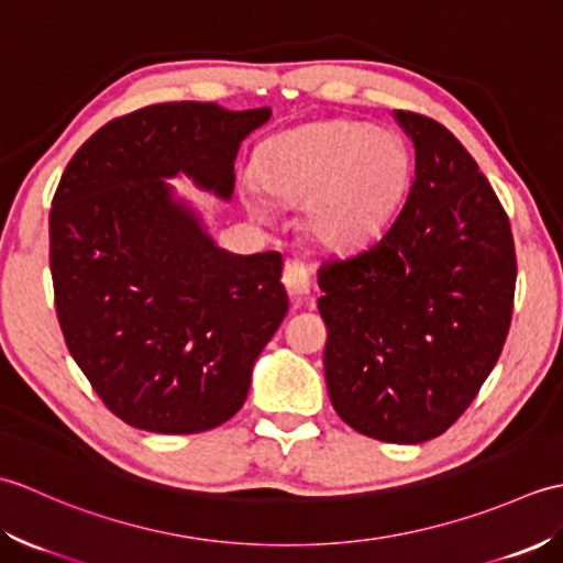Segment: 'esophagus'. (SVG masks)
<instances>
[{
  "label": "esophagus",
  "mask_w": 563,
  "mask_h": 563,
  "mask_svg": "<svg viewBox=\"0 0 563 563\" xmlns=\"http://www.w3.org/2000/svg\"><path fill=\"white\" fill-rule=\"evenodd\" d=\"M283 285L285 290H288L290 297H307L309 288H312V275H309V268L300 261H290L285 263V271H283Z\"/></svg>",
  "instance_id": "1"
}]
</instances>
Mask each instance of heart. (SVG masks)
I'll use <instances>...</instances> for the list:
<instances>
[{
  "instance_id": "heart-1",
  "label": "heart",
  "mask_w": 563,
  "mask_h": 563,
  "mask_svg": "<svg viewBox=\"0 0 563 563\" xmlns=\"http://www.w3.org/2000/svg\"><path fill=\"white\" fill-rule=\"evenodd\" d=\"M409 172L397 135L355 121H324L275 137L258 181L280 200H307V227L331 249H357L385 230ZM246 206L261 218L268 202L254 190Z\"/></svg>"
}]
</instances>
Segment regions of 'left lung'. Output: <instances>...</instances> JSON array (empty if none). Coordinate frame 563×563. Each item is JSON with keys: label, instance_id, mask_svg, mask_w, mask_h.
<instances>
[{"label": "left lung", "instance_id": "obj_1", "mask_svg": "<svg viewBox=\"0 0 563 563\" xmlns=\"http://www.w3.org/2000/svg\"><path fill=\"white\" fill-rule=\"evenodd\" d=\"M416 147L404 208L373 246L317 273L333 409L357 433L416 445L457 421L510 329L508 214L445 125L394 111Z\"/></svg>", "mask_w": 563, "mask_h": 563}]
</instances>
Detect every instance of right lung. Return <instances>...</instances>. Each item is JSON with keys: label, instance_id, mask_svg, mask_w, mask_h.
I'll return each instance as SVG.
<instances>
[{"label": "right lung", "instance_id": "right-lung-1", "mask_svg": "<svg viewBox=\"0 0 563 563\" xmlns=\"http://www.w3.org/2000/svg\"><path fill=\"white\" fill-rule=\"evenodd\" d=\"M271 109L174 101L113 118L69 159L51 208V273L67 349L128 426L210 430L242 409L288 314L278 251L239 256L164 178L230 198L242 140Z\"/></svg>", "mask_w": 563, "mask_h": 563}]
</instances>
